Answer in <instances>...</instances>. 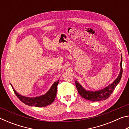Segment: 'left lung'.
<instances>
[{"label":"left lung","mask_w":129,"mask_h":129,"mask_svg":"<svg viewBox=\"0 0 129 129\" xmlns=\"http://www.w3.org/2000/svg\"><path fill=\"white\" fill-rule=\"evenodd\" d=\"M122 56H121V71H120L119 75L118 76V77L114 80L112 84L107 86L106 88H104L102 90H100L99 91H87L85 89H84L81 86L79 83L76 81V86L78 92L80 94V95L82 98L86 99L89 101H91L93 102L102 101V100H105L110 97V95L112 94L113 91H114L115 87L119 82L120 80L122 77Z\"/></svg>","instance_id":"obj_1"}]
</instances>
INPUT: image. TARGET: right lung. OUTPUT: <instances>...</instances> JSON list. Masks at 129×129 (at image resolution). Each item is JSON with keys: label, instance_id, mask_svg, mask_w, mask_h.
<instances>
[{"label": "right lung", "instance_id": "right-lung-1", "mask_svg": "<svg viewBox=\"0 0 129 129\" xmlns=\"http://www.w3.org/2000/svg\"><path fill=\"white\" fill-rule=\"evenodd\" d=\"M58 81H59V80H58L56 82H54L53 84L52 85L51 89L44 95L32 98L26 97L19 94V93L16 92V90H15L12 86H11L12 87L13 90H14L17 98L24 104L31 106L44 107L49 105L54 101V99H55L56 96L57 88Z\"/></svg>", "mask_w": 129, "mask_h": 129}]
</instances>
